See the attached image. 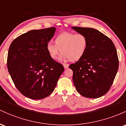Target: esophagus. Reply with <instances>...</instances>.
Here are the masks:
<instances>
[{
	"label": "esophagus",
	"instance_id": "1",
	"mask_svg": "<svg viewBox=\"0 0 126 126\" xmlns=\"http://www.w3.org/2000/svg\"><path fill=\"white\" fill-rule=\"evenodd\" d=\"M63 67H64L65 69L68 68V67H69V65L68 64V63H63Z\"/></svg>",
	"mask_w": 126,
	"mask_h": 126
}]
</instances>
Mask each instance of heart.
Instances as JSON below:
<instances>
[{
    "label": "heart",
    "instance_id": "1",
    "mask_svg": "<svg viewBox=\"0 0 126 126\" xmlns=\"http://www.w3.org/2000/svg\"><path fill=\"white\" fill-rule=\"evenodd\" d=\"M55 44L49 42L46 45L48 54L52 59L58 58L61 50L63 58L75 61L80 60L85 55L89 40L83 33L65 32L56 37Z\"/></svg>",
    "mask_w": 126,
    "mask_h": 126
}]
</instances>
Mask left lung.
<instances>
[{
    "instance_id": "left-lung-1",
    "label": "left lung",
    "mask_w": 126,
    "mask_h": 126,
    "mask_svg": "<svg viewBox=\"0 0 126 126\" xmlns=\"http://www.w3.org/2000/svg\"><path fill=\"white\" fill-rule=\"evenodd\" d=\"M87 37L88 47L84 56L69 68L73 71V80L81 95L97 98L110 90L119 66L118 55L112 41L97 30L73 27Z\"/></svg>"
}]
</instances>
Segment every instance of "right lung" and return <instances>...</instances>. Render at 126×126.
Instances as JSON below:
<instances>
[{
  "instance_id": "right-lung-1",
  "label": "right lung",
  "mask_w": 126,
  "mask_h": 126,
  "mask_svg": "<svg viewBox=\"0 0 126 126\" xmlns=\"http://www.w3.org/2000/svg\"><path fill=\"white\" fill-rule=\"evenodd\" d=\"M56 28L34 30L11 43L7 67L15 87L25 96L41 99L53 92L64 68L48 54L46 45Z\"/></svg>"
}]
</instances>
